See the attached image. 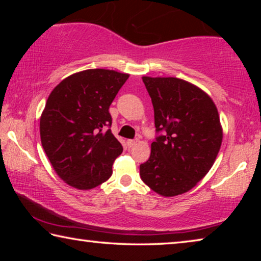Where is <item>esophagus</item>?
<instances>
[{
  "label": "esophagus",
  "mask_w": 261,
  "mask_h": 261,
  "mask_svg": "<svg viewBox=\"0 0 261 261\" xmlns=\"http://www.w3.org/2000/svg\"><path fill=\"white\" fill-rule=\"evenodd\" d=\"M137 143H138V139H129L126 141V145L129 147H132V146H135Z\"/></svg>",
  "instance_id": "1"
}]
</instances>
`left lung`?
Wrapping results in <instances>:
<instances>
[{"label":"left lung","instance_id":"1","mask_svg":"<svg viewBox=\"0 0 261 261\" xmlns=\"http://www.w3.org/2000/svg\"><path fill=\"white\" fill-rule=\"evenodd\" d=\"M154 108L156 138L140 177L165 197L188 192L213 166L222 143L218 109L183 79L143 77Z\"/></svg>","mask_w":261,"mask_h":261}]
</instances>
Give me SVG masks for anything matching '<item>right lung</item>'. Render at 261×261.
Here are the masks:
<instances>
[{"mask_svg":"<svg viewBox=\"0 0 261 261\" xmlns=\"http://www.w3.org/2000/svg\"><path fill=\"white\" fill-rule=\"evenodd\" d=\"M127 78L114 70H85L63 79L48 96L40 118L41 144L70 187L90 190L112 176L123 147L109 129V107Z\"/></svg>","mask_w":261,"mask_h":261,"instance_id":"1","label":"right lung"}]
</instances>
